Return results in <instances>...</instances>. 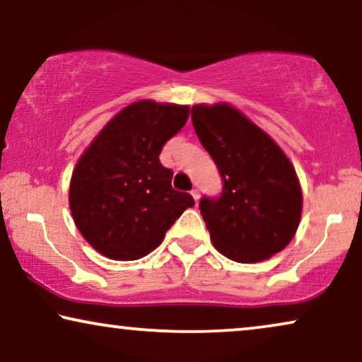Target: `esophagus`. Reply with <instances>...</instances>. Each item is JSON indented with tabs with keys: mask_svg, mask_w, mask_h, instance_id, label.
<instances>
[{
	"mask_svg": "<svg viewBox=\"0 0 362 362\" xmlns=\"http://www.w3.org/2000/svg\"><path fill=\"white\" fill-rule=\"evenodd\" d=\"M191 196L194 197V201H196V202L199 201V191H197V189H192V191H191Z\"/></svg>",
	"mask_w": 362,
	"mask_h": 362,
	"instance_id": "34e87169",
	"label": "esophagus"
}]
</instances>
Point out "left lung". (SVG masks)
Masks as SVG:
<instances>
[{"label":"left lung","instance_id":"8db88e82","mask_svg":"<svg viewBox=\"0 0 362 362\" xmlns=\"http://www.w3.org/2000/svg\"><path fill=\"white\" fill-rule=\"evenodd\" d=\"M191 120L222 177L221 196H204L199 202L212 244L240 264L284 250L301 217L300 182L288 158L227 103L194 105Z\"/></svg>","mask_w":362,"mask_h":362}]
</instances>
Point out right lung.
Listing matches in <instances>:
<instances>
[{
    "label": "right lung",
    "mask_w": 362,
    "mask_h": 362,
    "mask_svg": "<svg viewBox=\"0 0 362 362\" xmlns=\"http://www.w3.org/2000/svg\"><path fill=\"white\" fill-rule=\"evenodd\" d=\"M187 117L185 105L135 102L113 117L81 156L69 204L83 239L102 255L141 259L194 206L191 194L173 189V171L160 163L163 146Z\"/></svg>",
    "instance_id": "add662e5"
}]
</instances>
